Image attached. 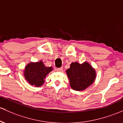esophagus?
<instances>
[{
	"instance_id": "34e87169",
	"label": "esophagus",
	"mask_w": 123,
	"mask_h": 123,
	"mask_svg": "<svg viewBox=\"0 0 123 123\" xmlns=\"http://www.w3.org/2000/svg\"><path fill=\"white\" fill-rule=\"evenodd\" d=\"M57 71H58V72H62V71H63V68H57Z\"/></svg>"
}]
</instances>
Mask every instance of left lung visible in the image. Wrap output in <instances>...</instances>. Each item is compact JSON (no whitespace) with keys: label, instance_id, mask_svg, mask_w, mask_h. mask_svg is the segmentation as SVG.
I'll list each match as a JSON object with an SVG mask.
<instances>
[{"label":"left lung","instance_id":"8db88e82","mask_svg":"<svg viewBox=\"0 0 123 123\" xmlns=\"http://www.w3.org/2000/svg\"><path fill=\"white\" fill-rule=\"evenodd\" d=\"M72 89L81 91L93 83L96 78L95 69L87 62L80 64L72 62L66 71Z\"/></svg>","mask_w":123,"mask_h":123}]
</instances>
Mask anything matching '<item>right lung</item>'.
Segmentation results:
<instances>
[{"label":"right lung","mask_w":123,"mask_h":123,"mask_svg":"<svg viewBox=\"0 0 123 123\" xmlns=\"http://www.w3.org/2000/svg\"><path fill=\"white\" fill-rule=\"evenodd\" d=\"M52 71V67H46L43 62L40 61L27 65L24 71V75L31 85L40 87L44 84L45 76Z\"/></svg>","instance_id":"obj_1"}]
</instances>
